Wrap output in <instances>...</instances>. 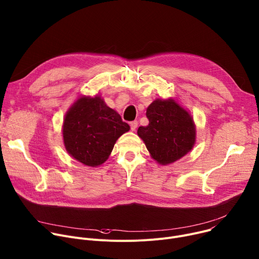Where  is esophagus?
I'll return each mask as SVG.
<instances>
[{
    "label": "esophagus",
    "mask_w": 259,
    "mask_h": 259,
    "mask_svg": "<svg viewBox=\"0 0 259 259\" xmlns=\"http://www.w3.org/2000/svg\"><path fill=\"white\" fill-rule=\"evenodd\" d=\"M130 124H131V130H132V131H136L139 123H138V121L135 120V121H132Z\"/></svg>",
    "instance_id": "esophagus-1"
}]
</instances>
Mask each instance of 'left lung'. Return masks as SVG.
I'll return each mask as SVG.
<instances>
[{
    "mask_svg": "<svg viewBox=\"0 0 259 259\" xmlns=\"http://www.w3.org/2000/svg\"><path fill=\"white\" fill-rule=\"evenodd\" d=\"M147 126H140L138 136L150 156L159 164L173 163L193 148L196 128L191 114L174 99H156L147 108Z\"/></svg>",
    "mask_w": 259,
    "mask_h": 259,
    "instance_id": "left-lung-1",
    "label": "left lung"
}]
</instances>
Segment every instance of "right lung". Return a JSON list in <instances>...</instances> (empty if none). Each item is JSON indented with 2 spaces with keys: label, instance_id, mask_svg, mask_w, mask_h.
Returning a JSON list of instances; mask_svg holds the SVG:
<instances>
[{
  "label": "right lung",
  "instance_id": "right-lung-1",
  "mask_svg": "<svg viewBox=\"0 0 259 259\" xmlns=\"http://www.w3.org/2000/svg\"><path fill=\"white\" fill-rule=\"evenodd\" d=\"M128 131L130 125L101 96H82L65 115L64 145L74 159L96 167L109 158L118 138Z\"/></svg>",
  "mask_w": 259,
  "mask_h": 259
}]
</instances>
